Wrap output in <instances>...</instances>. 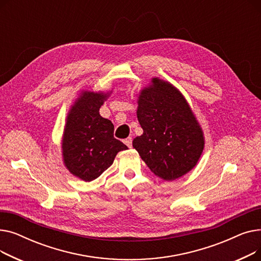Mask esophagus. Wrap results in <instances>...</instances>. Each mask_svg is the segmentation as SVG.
Wrapping results in <instances>:
<instances>
[{"mask_svg":"<svg viewBox=\"0 0 261 261\" xmlns=\"http://www.w3.org/2000/svg\"><path fill=\"white\" fill-rule=\"evenodd\" d=\"M123 143H125L129 148H131V146H132V138H127L125 141H123Z\"/></svg>","mask_w":261,"mask_h":261,"instance_id":"obj_1","label":"esophagus"}]
</instances>
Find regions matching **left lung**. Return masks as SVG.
<instances>
[{
	"mask_svg": "<svg viewBox=\"0 0 261 261\" xmlns=\"http://www.w3.org/2000/svg\"><path fill=\"white\" fill-rule=\"evenodd\" d=\"M143 134L133 148L155 175L172 181L193 169L204 148L203 133L183 95L168 82L152 79L139 97Z\"/></svg>",
	"mask_w": 261,
	"mask_h": 261,
	"instance_id": "obj_1",
	"label": "left lung"
}]
</instances>
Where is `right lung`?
<instances>
[{"mask_svg":"<svg viewBox=\"0 0 261 261\" xmlns=\"http://www.w3.org/2000/svg\"><path fill=\"white\" fill-rule=\"evenodd\" d=\"M107 94L85 92L67 116L62 140L65 166L90 182L113 164L117 152L128 147L114 138V126L99 114Z\"/></svg>","mask_w":261,"mask_h":261,"instance_id":"add662e5","label":"right lung"}]
</instances>
